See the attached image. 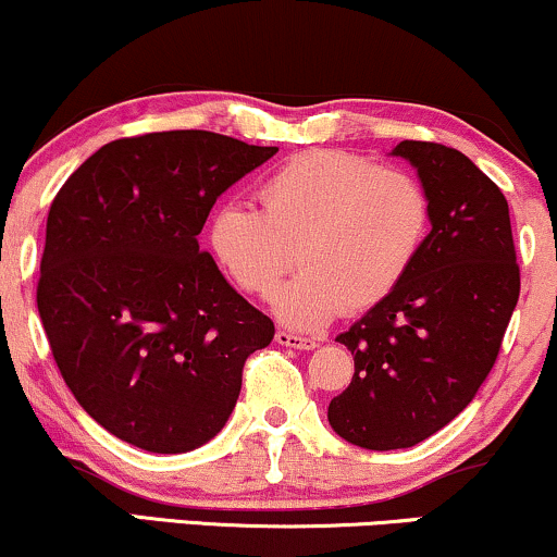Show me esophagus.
Listing matches in <instances>:
<instances>
[{
	"label": "esophagus",
	"mask_w": 557,
	"mask_h": 557,
	"mask_svg": "<svg viewBox=\"0 0 557 557\" xmlns=\"http://www.w3.org/2000/svg\"><path fill=\"white\" fill-rule=\"evenodd\" d=\"M274 339L285 347H296V350H313V347L321 345L319 337H304V334H293V332H277L274 334Z\"/></svg>",
	"instance_id": "1"
}]
</instances>
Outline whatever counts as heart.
<instances>
[{
	"label": "heart",
	"mask_w": 557,
	"mask_h": 557,
	"mask_svg": "<svg viewBox=\"0 0 557 557\" xmlns=\"http://www.w3.org/2000/svg\"><path fill=\"white\" fill-rule=\"evenodd\" d=\"M261 210L223 205L212 249L238 287L264 296L296 330H319L334 313L366 311L397 287L431 227L425 186L401 169L337 150L290 158L259 186Z\"/></svg>",
	"instance_id": "1"
}]
</instances>
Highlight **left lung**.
<instances>
[{"mask_svg": "<svg viewBox=\"0 0 557 557\" xmlns=\"http://www.w3.org/2000/svg\"><path fill=\"white\" fill-rule=\"evenodd\" d=\"M431 199V233L407 277L337 337L355 355L330 425L355 446L410 448L470 405L519 300L504 191L465 152L405 139Z\"/></svg>", "mask_w": 557, "mask_h": 557, "instance_id": "8db88e82", "label": "left lung"}]
</instances>
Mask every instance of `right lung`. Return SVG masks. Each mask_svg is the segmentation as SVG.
<instances>
[{"mask_svg":"<svg viewBox=\"0 0 557 557\" xmlns=\"http://www.w3.org/2000/svg\"><path fill=\"white\" fill-rule=\"evenodd\" d=\"M277 147L181 129L113 139L53 197L36 304L79 407L126 444L181 454L231 418L272 343L197 236L227 186Z\"/></svg>","mask_w":557,"mask_h":557,"instance_id":"right-lung-1","label":"right lung"}]
</instances>
